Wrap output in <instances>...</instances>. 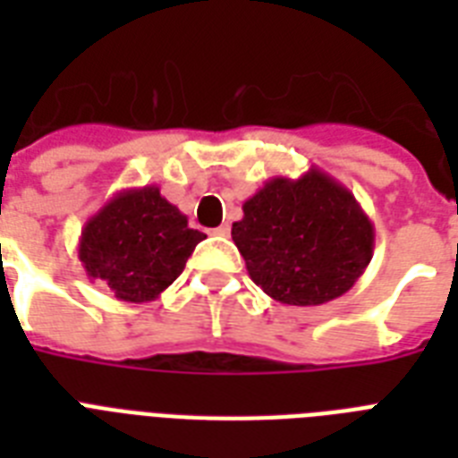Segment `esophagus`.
I'll use <instances>...</instances> for the list:
<instances>
[{
  "label": "esophagus",
  "mask_w": 458,
  "mask_h": 458,
  "mask_svg": "<svg viewBox=\"0 0 458 458\" xmlns=\"http://www.w3.org/2000/svg\"><path fill=\"white\" fill-rule=\"evenodd\" d=\"M214 233H216V235L228 237V235H230V225H228V223H223V225H218V228H216Z\"/></svg>",
  "instance_id": "34e87169"
}]
</instances>
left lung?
<instances>
[{"mask_svg":"<svg viewBox=\"0 0 458 458\" xmlns=\"http://www.w3.org/2000/svg\"><path fill=\"white\" fill-rule=\"evenodd\" d=\"M233 242L271 300L316 306L354 287L373 259L376 230L347 187L318 168L276 175L242 204Z\"/></svg>","mask_w":458,"mask_h":458,"instance_id":"left-lung-1","label":"left lung"}]
</instances>
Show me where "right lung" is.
I'll list each match as a JSON object with an SVG mask.
<instances>
[{"instance_id": "obj_1", "label": "right lung", "mask_w": 458, "mask_h": 458, "mask_svg": "<svg viewBox=\"0 0 458 458\" xmlns=\"http://www.w3.org/2000/svg\"><path fill=\"white\" fill-rule=\"evenodd\" d=\"M204 233L161 197L157 185L121 190L81 233L78 259L89 280H102L121 301L157 300L185 268Z\"/></svg>"}]
</instances>
